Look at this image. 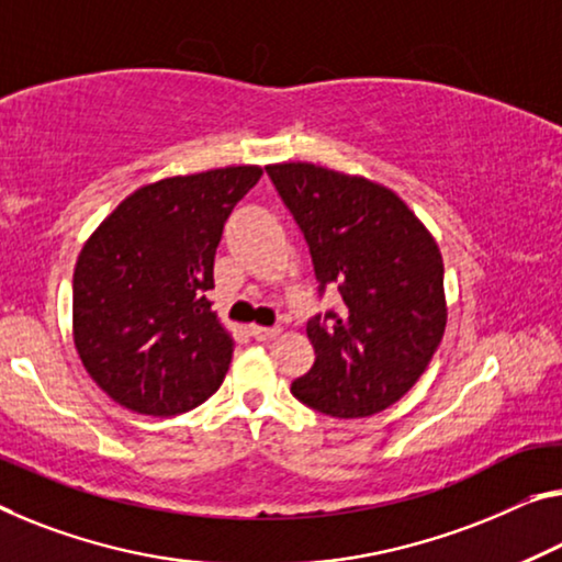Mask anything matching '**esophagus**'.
I'll return each mask as SVG.
<instances>
[{
  "label": "esophagus",
  "instance_id": "obj_1",
  "mask_svg": "<svg viewBox=\"0 0 562 562\" xmlns=\"http://www.w3.org/2000/svg\"><path fill=\"white\" fill-rule=\"evenodd\" d=\"M279 326H251V334H254V339H258V341H271V339H276V336H279Z\"/></svg>",
  "mask_w": 562,
  "mask_h": 562
}]
</instances>
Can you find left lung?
Segmentation results:
<instances>
[{
  "label": "left lung",
  "mask_w": 562,
  "mask_h": 562,
  "mask_svg": "<svg viewBox=\"0 0 562 562\" xmlns=\"http://www.w3.org/2000/svg\"><path fill=\"white\" fill-rule=\"evenodd\" d=\"M304 233L318 293L339 311L306 324L316 361L291 392L339 419L371 417L407 394L447 326L442 254L390 188L314 162L266 168Z\"/></svg>",
  "instance_id": "left-lung-1"
}]
</instances>
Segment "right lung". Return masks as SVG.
Returning a JSON list of instances; mask_svg holds the SVG:
<instances>
[{"instance_id":"right-lung-1","label":"right lung","mask_w":562,"mask_h":562,"mask_svg":"<svg viewBox=\"0 0 562 562\" xmlns=\"http://www.w3.org/2000/svg\"><path fill=\"white\" fill-rule=\"evenodd\" d=\"M261 176L258 166H231L143 186L82 246L75 347L120 407L172 417L221 386L233 339L205 293L223 226Z\"/></svg>"}]
</instances>
